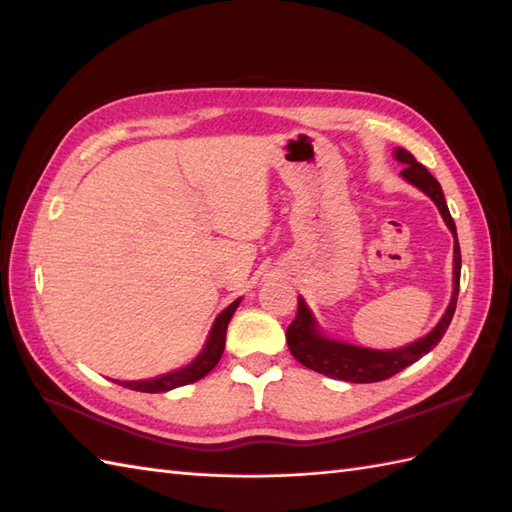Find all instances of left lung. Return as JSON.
Returning a JSON list of instances; mask_svg holds the SVG:
<instances>
[{"mask_svg":"<svg viewBox=\"0 0 512 512\" xmlns=\"http://www.w3.org/2000/svg\"><path fill=\"white\" fill-rule=\"evenodd\" d=\"M393 154H395V159L404 165V170H402L404 179L411 185L420 187L426 196H431V201L437 205V210H440L446 227L451 229V234L455 238L453 296H451V302H448L442 320L437 322L431 333H426L424 338L415 340L413 344H406V347L387 349V351L358 347V344H349V342H340V340H331L327 336H322L314 314H311L307 307V302L298 298V314H296L294 322L287 327V344H289L291 356H294L300 364H305V367L311 371H318L322 375H329V378L344 380V382L364 384V382L387 380V378H391V375L400 373L402 369L409 367V364L426 356V353H429L435 344L442 340L448 325H451L453 314H455V305H457V294H460L462 254H460V243H457L455 221L446 207L442 187L433 179V174L426 170L422 163L415 161V156L411 152H406L404 148H398Z\"/></svg>","mask_w":512,"mask_h":512,"instance_id":"8db88e82","label":"left lung"}]
</instances>
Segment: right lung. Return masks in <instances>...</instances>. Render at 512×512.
I'll use <instances>...</instances> for the list:
<instances>
[{"label": "right lung", "instance_id": "obj_1", "mask_svg": "<svg viewBox=\"0 0 512 512\" xmlns=\"http://www.w3.org/2000/svg\"><path fill=\"white\" fill-rule=\"evenodd\" d=\"M241 305V298L234 300L232 305L227 309H223L221 314L216 316L214 325L210 336H207V342L203 351L198 353V356L187 364V367L179 369V371H170V373H163L159 378H150V380H137V382H119V380H112L121 384V387H128L132 391H143V393H165V391H172L176 387H185V384H192L196 380L205 378L207 373H210L218 360L223 356V349H225V333H227V325L229 320H232L236 307Z\"/></svg>", "mask_w": 512, "mask_h": 512}]
</instances>
